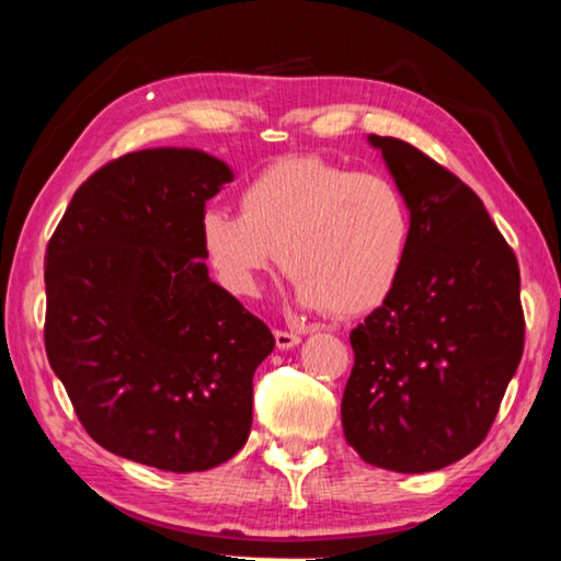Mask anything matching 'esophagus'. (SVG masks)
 Listing matches in <instances>:
<instances>
[{"label":"esophagus","instance_id":"obj_1","mask_svg":"<svg viewBox=\"0 0 561 561\" xmlns=\"http://www.w3.org/2000/svg\"><path fill=\"white\" fill-rule=\"evenodd\" d=\"M274 340H277V347L279 350H289L295 347L299 342V334L297 332H287V330H274Z\"/></svg>","mask_w":561,"mask_h":561}]
</instances>
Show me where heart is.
Listing matches in <instances>:
<instances>
[{
  "label": "heart",
  "instance_id": "1",
  "mask_svg": "<svg viewBox=\"0 0 561 561\" xmlns=\"http://www.w3.org/2000/svg\"><path fill=\"white\" fill-rule=\"evenodd\" d=\"M237 201L239 216H201L206 259L231 295L256 297L279 252L299 305L360 317L386 302L403 274L411 208L386 175L289 156L254 173Z\"/></svg>",
  "mask_w": 561,
  "mask_h": 561
}]
</instances>
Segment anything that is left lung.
<instances>
[{
  "label": "left lung",
  "instance_id": "obj_1",
  "mask_svg": "<svg viewBox=\"0 0 561 561\" xmlns=\"http://www.w3.org/2000/svg\"><path fill=\"white\" fill-rule=\"evenodd\" d=\"M370 144L413 229L396 289L350 332L342 431L365 463L438 471L481 446L519 367V262L456 173L400 138Z\"/></svg>",
  "mask_w": 561,
  "mask_h": 561
}]
</instances>
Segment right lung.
I'll use <instances>...</instances> for the list:
<instances>
[{"label":"right lung","mask_w":561,"mask_h":561,"mask_svg":"<svg viewBox=\"0 0 561 561\" xmlns=\"http://www.w3.org/2000/svg\"><path fill=\"white\" fill-rule=\"evenodd\" d=\"M219 158L148 148L98 169L45 254V350L88 436L161 471H206L252 431L266 324L206 270L201 216Z\"/></svg>","instance_id":"right-lung-1"}]
</instances>
